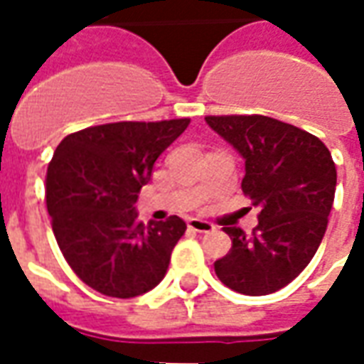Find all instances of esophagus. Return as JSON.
Returning a JSON list of instances; mask_svg holds the SVG:
<instances>
[{
	"label": "esophagus",
	"mask_w": 364,
	"mask_h": 364,
	"mask_svg": "<svg viewBox=\"0 0 364 364\" xmlns=\"http://www.w3.org/2000/svg\"><path fill=\"white\" fill-rule=\"evenodd\" d=\"M187 226H189V230H193V232H198V234H213L214 230H216L210 222L198 220V218H189Z\"/></svg>",
	"instance_id": "34e87169"
}]
</instances>
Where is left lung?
Listing matches in <instances>:
<instances>
[{"label": "left lung", "mask_w": 364, "mask_h": 364, "mask_svg": "<svg viewBox=\"0 0 364 364\" xmlns=\"http://www.w3.org/2000/svg\"><path fill=\"white\" fill-rule=\"evenodd\" d=\"M245 159L242 191L259 206L247 236L226 226L232 250L214 263L228 289L263 296L287 287L318 252L336 197L337 171L320 138L263 114L205 117Z\"/></svg>", "instance_id": "left-lung-1"}]
</instances>
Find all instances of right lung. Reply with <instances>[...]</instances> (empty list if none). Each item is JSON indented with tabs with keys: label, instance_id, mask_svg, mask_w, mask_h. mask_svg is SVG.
<instances>
[{
	"label": "right lung",
	"instance_id": "add662e5",
	"mask_svg": "<svg viewBox=\"0 0 364 364\" xmlns=\"http://www.w3.org/2000/svg\"><path fill=\"white\" fill-rule=\"evenodd\" d=\"M191 119L109 122L68 134L46 171V208L62 255L87 287L132 298L158 287L187 224L138 222L136 200L159 154Z\"/></svg>",
	"mask_w": 364,
	"mask_h": 364
}]
</instances>
